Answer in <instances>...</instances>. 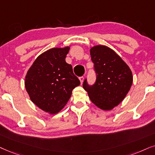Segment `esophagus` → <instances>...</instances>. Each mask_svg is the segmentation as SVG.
<instances>
[{
    "instance_id": "34e87169",
    "label": "esophagus",
    "mask_w": 155,
    "mask_h": 155,
    "mask_svg": "<svg viewBox=\"0 0 155 155\" xmlns=\"http://www.w3.org/2000/svg\"><path fill=\"white\" fill-rule=\"evenodd\" d=\"M84 79V76H81V77H79V80H80V82H81V84H82V83H83Z\"/></svg>"
}]
</instances>
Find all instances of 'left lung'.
<instances>
[{
	"label": "left lung",
	"instance_id": "left-lung-1",
	"mask_svg": "<svg viewBox=\"0 0 155 155\" xmlns=\"http://www.w3.org/2000/svg\"><path fill=\"white\" fill-rule=\"evenodd\" d=\"M90 54L94 64L97 81L94 85L89 87L85 80L83 88L98 108L110 111L124 100L130 90L132 72L124 60L108 46H92Z\"/></svg>",
	"mask_w": 155,
	"mask_h": 155
}]
</instances>
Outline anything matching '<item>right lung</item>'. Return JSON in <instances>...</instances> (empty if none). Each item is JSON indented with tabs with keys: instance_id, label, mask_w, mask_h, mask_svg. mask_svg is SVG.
I'll use <instances>...</instances> for the list:
<instances>
[{
	"instance_id": "add662e5",
	"label": "right lung",
	"mask_w": 155,
	"mask_h": 155,
	"mask_svg": "<svg viewBox=\"0 0 155 155\" xmlns=\"http://www.w3.org/2000/svg\"><path fill=\"white\" fill-rule=\"evenodd\" d=\"M70 46L52 48L40 54L29 68L25 87L39 109L55 114L65 107L72 90L80 85L72 66L66 62Z\"/></svg>"
}]
</instances>
